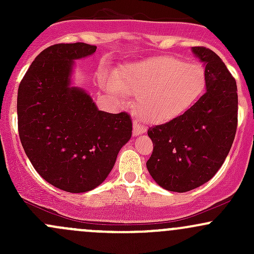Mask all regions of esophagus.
<instances>
[{
  "instance_id": "obj_1",
  "label": "esophagus",
  "mask_w": 254,
  "mask_h": 254,
  "mask_svg": "<svg viewBox=\"0 0 254 254\" xmlns=\"http://www.w3.org/2000/svg\"><path fill=\"white\" fill-rule=\"evenodd\" d=\"M132 125H134V132H132V134H134V136H139V135L146 132V127H142V125L140 124L139 120H134Z\"/></svg>"
}]
</instances>
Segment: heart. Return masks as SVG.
Returning a JSON list of instances; mask_svg holds the SVG:
<instances>
[{
	"label": "heart",
	"instance_id": "b5f03b06",
	"mask_svg": "<svg viewBox=\"0 0 254 254\" xmlns=\"http://www.w3.org/2000/svg\"><path fill=\"white\" fill-rule=\"evenodd\" d=\"M107 82L109 91L117 87L136 94L137 114L148 123H166L184 113L195 103L205 89L203 66L186 64L172 56H156L125 65Z\"/></svg>",
	"mask_w": 254,
	"mask_h": 254
}]
</instances>
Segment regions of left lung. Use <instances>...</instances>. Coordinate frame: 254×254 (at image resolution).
<instances>
[{"label": "left lung", "instance_id": "left-lung-1", "mask_svg": "<svg viewBox=\"0 0 254 254\" xmlns=\"http://www.w3.org/2000/svg\"><path fill=\"white\" fill-rule=\"evenodd\" d=\"M191 51L205 66L206 92L184 114L150 127L148 173L163 189L184 193L209 182L226 160L237 129V86L221 59L204 47Z\"/></svg>", "mask_w": 254, "mask_h": 254}]
</instances>
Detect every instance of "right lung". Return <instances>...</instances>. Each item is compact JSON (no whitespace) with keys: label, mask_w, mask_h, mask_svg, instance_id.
I'll return each mask as SVG.
<instances>
[{"label":"right lung","mask_w":254,"mask_h":254,"mask_svg":"<svg viewBox=\"0 0 254 254\" xmlns=\"http://www.w3.org/2000/svg\"><path fill=\"white\" fill-rule=\"evenodd\" d=\"M96 49L86 43L47 48L18 88V131L25 155L48 183L68 193L103 183L131 137L129 114L99 111L88 92L72 86L75 61Z\"/></svg>","instance_id":"right-lung-1"}]
</instances>
